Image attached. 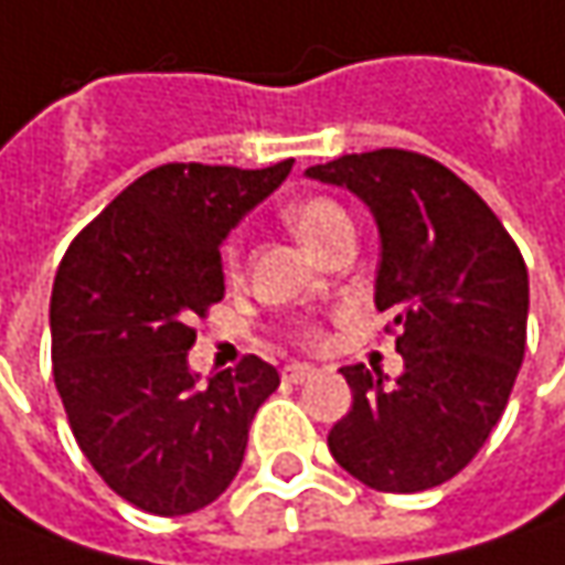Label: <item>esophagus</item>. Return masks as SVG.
<instances>
[{"mask_svg":"<svg viewBox=\"0 0 565 565\" xmlns=\"http://www.w3.org/2000/svg\"><path fill=\"white\" fill-rule=\"evenodd\" d=\"M316 372H319L316 365H306V362H290V365H284V381H287V384H302V381L312 379Z\"/></svg>","mask_w":565,"mask_h":565,"instance_id":"obj_1","label":"esophagus"}]
</instances>
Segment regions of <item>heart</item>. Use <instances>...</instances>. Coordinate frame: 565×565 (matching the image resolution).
<instances>
[{"mask_svg": "<svg viewBox=\"0 0 565 565\" xmlns=\"http://www.w3.org/2000/svg\"><path fill=\"white\" fill-rule=\"evenodd\" d=\"M284 218H287L290 231L300 237L302 246H306L309 253H312L338 224L350 222L341 205L334 203V200H324V196H312V200H300V203L287 205ZM234 263H237V249L231 246V249H227V265L234 268Z\"/></svg>", "mask_w": 565, "mask_h": 565, "instance_id": "1", "label": "heart"}]
</instances>
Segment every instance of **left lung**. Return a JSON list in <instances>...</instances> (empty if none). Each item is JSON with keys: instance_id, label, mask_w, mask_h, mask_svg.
Segmentation results:
<instances>
[{"instance_id": "1", "label": "left lung", "mask_w": 565, "mask_h": 565, "mask_svg": "<svg viewBox=\"0 0 565 565\" xmlns=\"http://www.w3.org/2000/svg\"><path fill=\"white\" fill-rule=\"evenodd\" d=\"M369 205L381 241L375 306L403 375L343 365L350 413L328 450L362 484L416 494L454 478L488 440L525 356L529 271L488 203L450 168L375 149L306 168Z\"/></svg>"}]
</instances>
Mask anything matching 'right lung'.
<instances>
[{"label": "right lung", "mask_w": 565, "mask_h": 565, "mask_svg": "<svg viewBox=\"0 0 565 565\" xmlns=\"http://www.w3.org/2000/svg\"><path fill=\"white\" fill-rule=\"evenodd\" d=\"M290 168H152L58 265L52 375L71 431L108 488L147 513L186 515L222 497L256 409L281 384L259 356L200 381L186 353L190 321L224 297V237Z\"/></svg>", "instance_id": "obj_1"}]
</instances>
